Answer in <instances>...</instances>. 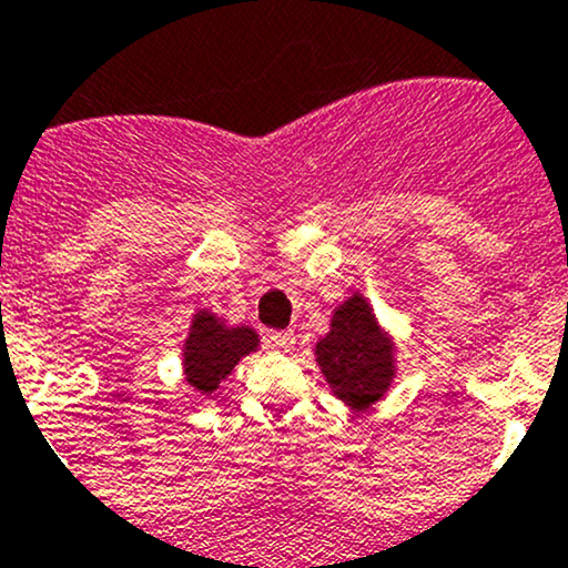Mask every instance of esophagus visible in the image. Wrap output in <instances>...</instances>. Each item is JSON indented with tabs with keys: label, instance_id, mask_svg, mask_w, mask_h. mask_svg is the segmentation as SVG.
Wrapping results in <instances>:
<instances>
[{
	"label": "esophagus",
	"instance_id": "esophagus-1",
	"mask_svg": "<svg viewBox=\"0 0 568 568\" xmlns=\"http://www.w3.org/2000/svg\"><path fill=\"white\" fill-rule=\"evenodd\" d=\"M266 342H270L272 351L291 353L296 347V334L291 332V328H285V332H272L270 336H266Z\"/></svg>",
	"mask_w": 568,
	"mask_h": 568
}]
</instances>
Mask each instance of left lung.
<instances>
[{
    "instance_id": "8db88e82",
    "label": "left lung",
    "mask_w": 568,
    "mask_h": 568,
    "mask_svg": "<svg viewBox=\"0 0 568 568\" xmlns=\"http://www.w3.org/2000/svg\"><path fill=\"white\" fill-rule=\"evenodd\" d=\"M315 364L332 394L353 413H369L390 390L396 379V342L379 326L369 298L361 291L334 307L332 328L315 342Z\"/></svg>"
}]
</instances>
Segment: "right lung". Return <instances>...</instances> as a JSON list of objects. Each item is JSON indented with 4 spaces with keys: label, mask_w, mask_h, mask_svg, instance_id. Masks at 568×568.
Masks as SVG:
<instances>
[{
    "label": "right lung",
    "mask_w": 568,
    "mask_h": 568,
    "mask_svg": "<svg viewBox=\"0 0 568 568\" xmlns=\"http://www.w3.org/2000/svg\"><path fill=\"white\" fill-rule=\"evenodd\" d=\"M258 332L245 323L223 321L213 310H196L191 317L189 336L183 339L185 383L199 394L210 396L234 372L245 355L258 351Z\"/></svg>",
    "instance_id": "1"
}]
</instances>
